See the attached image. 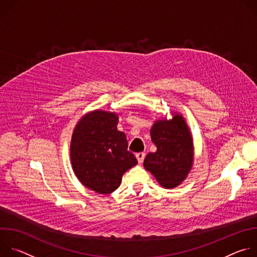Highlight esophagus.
I'll use <instances>...</instances> for the list:
<instances>
[{"mask_svg":"<svg viewBox=\"0 0 257 257\" xmlns=\"http://www.w3.org/2000/svg\"><path fill=\"white\" fill-rule=\"evenodd\" d=\"M144 158H145V153H137V154H136V159H137V161H138L139 164H142V163H143Z\"/></svg>","mask_w":257,"mask_h":257,"instance_id":"34e87169","label":"esophagus"}]
</instances>
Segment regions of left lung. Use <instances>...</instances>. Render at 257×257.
<instances>
[{
  "mask_svg": "<svg viewBox=\"0 0 257 257\" xmlns=\"http://www.w3.org/2000/svg\"><path fill=\"white\" fill-rule=\"evenodd\" d=\"M157 152L144 159L143 166L165 188H174L184 180L193 162L192 138L188 127L177 115L172 120L157 121L151 130Z\"/></svg>",
  "mask_w": 257,
  "mask_h": 257,
  "instance_id": "8db88e82",
  "label": "left lung"
}]
</instances>
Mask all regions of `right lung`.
Wrapping results in <instances>:
<instances>
[{"mask_svg":"<svg viewBox=\"0 0 257 257\" xmlns=\"http://www.w3.org/2000/svg\"><path fill=\"white\" fill-rule=\"evenodd\" d=\"M117 125L115 114L94 111L81 119L72 136L73 170L84 186L100 194L115 191L123 174L138 163Z\"/></svg>","mask_w":257,"mask_h":257,"instance_id":"1","label":"right lung"}]
</instances>
